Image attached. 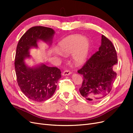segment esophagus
Wrapping results in <instances>:
<instances>
[{
    "mask_svg": "<svg viewBox=\"0 0 133 133\" xmlns=\"http://www.w3.org/2000/svg\"><path fill=\"white\" fill-rule=\"evenodd\" d=\"M71 74V72L69 70H66L65 71H63V73H62V75L63 76H66V75H69Z\"/></svg>",
    "mask_w": 133,
    "mask_h": 133,
    "instance_id": "obj_1",
    "label": "esophagus"
}]
</instances>
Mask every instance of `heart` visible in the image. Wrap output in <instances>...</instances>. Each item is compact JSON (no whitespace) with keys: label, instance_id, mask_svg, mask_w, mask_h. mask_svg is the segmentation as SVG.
Returning a JSON list of instances; mask_svg holds the SVG:
<instances>
[{"label":"heart","instance_id":"heart-1","mask_svg":"<svg viewBox=\"0 0 133 133\" xmlns=\"http://www.w3.org/2000/svg\"><path fill=\"white\" fill-rule=\"evenodd\" d=\"M59 50L64 54H72V59L77 65L86 62L90 50V42L89 39L79 34L69 35L63 39L58 43ZM60 54L58 50H56Z\"/></svg>","mask_w":133,"mask_h":133}]
</instances>
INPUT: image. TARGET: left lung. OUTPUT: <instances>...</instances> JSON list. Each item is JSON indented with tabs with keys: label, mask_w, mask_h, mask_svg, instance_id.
Listing matches in <instances>:
<instances>
[{
	"label": "left lung",
	"mask_w": 133,
	"mask_h": 133,
	"mask_svg": "<svg viewBox=\"0 0 133 133\" xmlns=\"http://www.w3.org/2000/svg\"><path fill=\"white\" fill-rule=\"evenodd\" d=\"M117 64L115 47L110 41L102 35L99 50L78 70V73L83 76L79 91L84 98L96 102L109 93L116 76L113 68Z\"/></svg>",
	"instance_id": "1"
}]
</instances>
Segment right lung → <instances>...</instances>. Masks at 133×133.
<instances>
[{
	"label": "right lung",
	"instance_id": "1",
	"mask_svg": "<svg viewBox=\"0 0 133 133\" xmlns=\"http://www.w3.org/2000/svg\"><path fill=\"white\" fill-rule=\"evenodd\" d=\"M54 34L51 28L33 26L22 36L17 45L14 65L18 85L26 97L37 102L45 101L53 96L62 77L61 71L57 67H49L44 64L29 67L25 59L30 58L29 50L37 48L39 41L50 45Z\"/></svg>",
	"mask_w": 133,
	"mask_h": 133
}]
</instances>
